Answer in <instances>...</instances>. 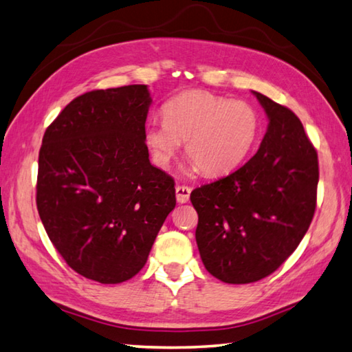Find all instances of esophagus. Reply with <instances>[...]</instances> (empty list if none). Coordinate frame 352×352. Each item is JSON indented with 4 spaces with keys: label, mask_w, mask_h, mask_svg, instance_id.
<instances>
[{
    "label": "esophagus",
    "mask_w": 352,
    "mask_h": 352,
    "mask_svg": "<svg viewBox=\"0 0 352 352\" xmlns=\"http://www.w3.org/2000/svg\"><path fill=\"white\" fill-rule=\"evenodd\" d=\"M190 193H191V187H188V185H176V199L179 204L188 202Z\"/></svg>",
    "instance_id": "obj_1"
}]
</instances>
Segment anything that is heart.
Returning <instances> with one entry per match:
<instances>
[{
  "label": "heart",
  "instance_id": "b5f03b06",
  "mask_svg": "<svg viewBox=\"0 0 352 352\" xmlns=\"http://www.w3.org/2000/svg\"><path fill=\"white\" fill-rule=\"evenodd\" d=\"M164 122L148 125L145 142L161 167H168L181 142L207 176L230 173L253 150L261 118L253 105L210 91H185L164 105Z\"/></svg>",
  "mask_w": 352,
  "mask_h": 352
}]
</instances>
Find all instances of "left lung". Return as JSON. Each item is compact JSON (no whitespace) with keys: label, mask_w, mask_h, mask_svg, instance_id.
<instances>
[{"label":"left lung","mask_w":352,"mask_h":352,"mask_svg":"<svg viewBox=\"0 0 352 352\" xmlns=\"http://www.w3.org/2000/svg\"><path fill=\"white\" fill-rule=\"evenodd\" d=\"M253 94L270 121L257 153L190 196L205 268L236 285L263 279L294 253L313 221L319 182L317 151L300 119Z\"/></svg>","instance_id":"8db88e82"}]
</instances>
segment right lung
<instances>
[{"label": "right lung", "instance_id": "right-lung-1", "mask_svg": "<svg viewBox=\"0 0 352 352\" xmlns=\"http://www.w3.org/2000/svg\"><path fill=\"white\" fill-rule=\"evenodd\" d=\"M147 85L73 99L43 138L36 207L53 247L99 283L131 279L176 205L175 179L150 164Z\"/></svg>", "mask_w": 352, "mask_h": 352}]
</instances>
